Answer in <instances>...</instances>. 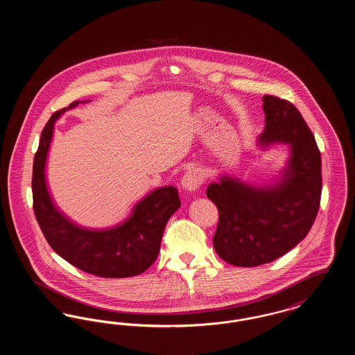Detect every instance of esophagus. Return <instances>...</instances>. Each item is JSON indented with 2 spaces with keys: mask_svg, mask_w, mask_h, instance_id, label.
Listing matches in <instances>:
<instances>
[{
  "mask_svg": "<svg viewBox=\"0 0 355 355\" xmlns=\"http://www.w3.org/2000/svg\"><path fill=\"white\" fill-rule=\"evenodd\" d=\"M202 184V175L198 170L193 169L186 171L185 175L182 177L181 185L186 191H196Z\"/></svg>",
  "mask_w": 355,
  "mask_h": 355,
  "instance_id": "esophagus-1",
  "label": "esophagus"
}]
</instances>
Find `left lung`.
Listing matches in <instances>:
<instances>
[{"mask_svg":"<svg viewBox=\"0 0 355 355\" xmlns=\"http://www.w3.org/2000/svg\"><path fill=\"white\" fill-rule=\"evenodd\" d=\"M265 129L257 148L269 152L286 145L288 155L279 175L250 184L234 173H220L206 189L220 213L213 245L234 266L271 262L297 246L318 214L322 193L321 153L298 109L274 96L262 97Z\"/></svg>","mask_w":355,"mask_h":355,"instance_id":"left-lung-1","label":"left lung"}]
</instances>
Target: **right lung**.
Listing matches in <instances>:
<instances>
[{"instance_id":"obj_1","label":"right lung","mask_w":355,"mask_h":355,"mask_svg":"<svg viewBox=\"0 0 355 355\" xmlns=\"http://www.w3.org/2000/svg\"><path fill=\"white\" fill-rule=\"evenodd\" d=\"M86 102L74 101L55 112L41 133L32 178L34 214L51 249L73 266L102 278L135 277L157 259L165 226L181 206L178 190L174 186L153 189L125 220L110 227H85L64 214L51 198L46 161L55 121Z\"/></svg>"}]
</instances>
